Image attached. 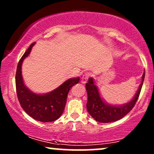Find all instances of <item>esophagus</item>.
I'll use <instances>...</instances> for the list:
<instances>
[{"mask_svg":"<svg viewBox=\"0 0 154 154\" xmlns=\"http://www.w3.org/2000/svg\"><path fill=\"white\" fill-rule=\"evenodd\" d=\"M88 77H89V73L84 74V75L82 76V78H81V82H82V83L85 84V83L87 82Z\"/></svg>","mask_w":154,"mask_h":154,"instance_id":"obj_1","label":"esophagus"}]
</instances>
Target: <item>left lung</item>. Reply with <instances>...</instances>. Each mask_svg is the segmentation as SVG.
I'll list each match as a JSON object with an SVG mask.
<instances>
[{
  "mask_svg": "<svg viewBox=\"0 0 154 154\" xmlns=\"http://www.w3.org/2000/svg\"><path fill=\"white\" fill-rule=\"evenodd\" d=\"M145 78V71L142 76V81L138 89L132 99L128 103L122 105H113L108 103L100 94L99 90L95 84L93 77H90L85 87L88 93L87 109L92 117L97 122L102 123H109L116 122L128 114L138 98L140 93Z\"/></svg>",
  "mask_w": 154,
  "mask_h": 154,
  "instance_id": "8db88e82",
  "label": "left lung"
}]
</instances>
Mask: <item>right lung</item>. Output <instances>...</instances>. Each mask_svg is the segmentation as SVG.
Returning a JSON list of instances; mask_svg holds the SVG:
<instances>
[{"instance_id": "obj_1", "label": "right lung", "mask_w": 154, "mask_h": 154, "mask_svg": "<svg viewBox=\"0 0 154 154\" xmlns=\"http://www.w3.org/2000/svg\"><path fill=\"white\" fill-rule=\"evenodd\" d=\"M30 46L19 60L16 73V88L21 106L33 119L43 122H54L62 114L66 103L67 95L71 88L77 84L79 77L70 78L54 91L44 94H38L25 85L22 75L23 61L29 56L33 45Z\"/></svg>"}]
</instances>
